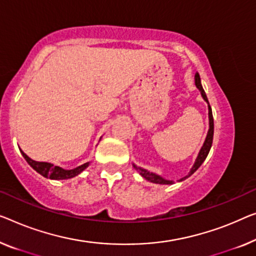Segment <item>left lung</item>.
Here are the masks:
<instances>
[{"instance_id":"left-lung-1","label":"left lung","mask_w":256,"mask_h":256,"mask_svg":"<svg viewBox=\"0 0 256 256\" xmlns=\"http://www.w3.org/2000/svg\"><path fill=\"white\" fill-rule=\"evenodd\" d=\"M194 80H196V86L198 87V90L201 92V95L202 98H204V100L207 102L208 104V116H209V130H208V133H207V136H206V140L204 142V146L201 147V150L199 152V155H198V158L196 160V162H194V164L192 166V169H190V172L186 174L185 177H182L179 179L178 182H182L185 180L186 178H188L190 176H192V174L196 172V171L199 169L200 166L202 163L204 162L206 158H207L208 154H209V150H210L212 148V138H214V118H212V106H209V102H208V98H207V95H206L204 88H202V85H201V79H200V76L199 74H196L194 76ZM134 166V169L138 171V172L142 176L144 179H147L148 182H155V184H162V185H172L174 182L172 180H168V179H164L161 176H158V174H156L154 172H150V171L144 169V168H140V166H136V164H133Z\"/></svg>"}]
</instances>
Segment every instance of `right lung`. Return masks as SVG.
I'll use <instances>...</instances> for the list:
<instances>
[{"mask_svg":"<svg viewBox=\"0 0 256 256\" xmlns=\"http://www.w3.org/2000/svg\"><path fill=\"white\" fill-rule=\"evenodd\" d=\"M20 152L22 154V156H24L26 162H28V164L36 171V172L42 174V176L46 178L55 179V180H60V179H68V178L78 176L80 172H82V171L90 166V162H87V163H84V164L79 166L77 168H74V169L66 170L60 166L52 164V163L34 161V160L28 158V156L26 155L22 150H20Z\"/></svg>","mask_w":256,"mask_h":256,"instance_id":"right-lung-1","label":"right lung"}]
</instances>
